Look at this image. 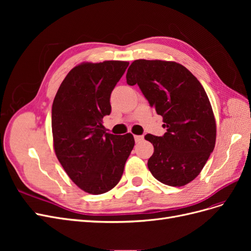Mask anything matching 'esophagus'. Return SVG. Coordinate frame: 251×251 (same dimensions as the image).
Listing matches in <instances>:
<instances>
[{"instance_id":"34e87169","label":"esophagus","mask_w":251,"mask_h":251,"mask_svg":"<svg viewBox=\"0 0 251 251\" xmlns=\"http://www.w3.org/2000/svg\"><path fill=\"white\" fill-rule=\"evenodd\" d=\"M134 138H135L136 142H140L143 140V136L142 135H135Z\"/></svg>"}]
</instances>
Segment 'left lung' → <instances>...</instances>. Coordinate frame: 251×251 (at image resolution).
Here are the masks:
<instances>
[{
	"mask_svg": "<svg viewBox=\"0 0 251 251\" xmlns=\"http://www.w3.org/2000/svg\"><path fill=\"white\" fill-rule=\"evenodd\" d=\"M127 85H138L163 118V136L147 134L154 146L148 166L161 183L183 186L201 173L216 144V120L208 96L191 71L176 62L134 60Z\"/></svg>",
	"mask_w": 251,
	"mask_h": 251,
	"instance_id": "8db88e82",
	"label": "left lung"
}]
</instances>
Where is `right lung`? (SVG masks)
Returning <instances> with one entry per match:
<instances>
[{
    "label": "right lung",
    "mask_w": 251,
    "mask_h": 251,
    "mask_svg": "<svg viewBox=\"0 0 251 251\" xmlns=\"http://www.w3.org/2000/svg\"><path fill=\"white\" fill-rule=\"evenodd\" d=\"M127 62L82 63L67 74L52 104L53 147L68 176L92 195L115 187L134 148L131 133L105 132L102 118L110 115L113 89Z\"/></svg>",
    "instance_id": "add662e5"
}]
</instances>
